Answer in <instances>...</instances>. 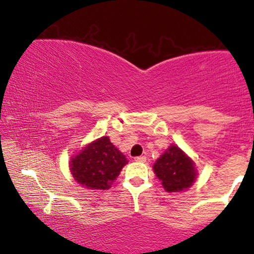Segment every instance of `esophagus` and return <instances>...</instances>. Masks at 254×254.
<instances>
[{"label": "esophagus", "mask_w": 254, "mask_h": 254, "mask_svg": "<svg viewBox=\"0 0 254 254\" xmlns=\"http://www.w3.org/2000/svg\"><path fill=\"white\" fill-rule=\"evenodd\" d=\"M145 160H147V158L143 157V156L135 157V158H134V161H136V162H145Z\"/></svg>", "instance_id": "esophagus-1"}]
</instances>
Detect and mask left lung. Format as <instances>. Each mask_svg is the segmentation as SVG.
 <instances>
[{"instance_id":"1","label":"left lung","mask_w":254,"mask_h":254,"mask_svg":"<svg viewBox=\"0 0 254 254\" xmlns=\"http://www.w3.org/2000/svg\"><path fill=\"white\" fill-rule=\"evenodd\" d=\"M153 171L168 192H182L195 183V162L176 144L163 152L153 163Z\"/></svg>"}]
</instances>
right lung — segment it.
Returning <instances> with one entry per match:
<instances>
[{"instance_id": "obj_1", "label": "right lung", "mask_w": 254, "mask_h": 254, "mask_svg": "<svg viewBox=\"0 0 254 254\" xmlns=\"http://www.w3.org/2000/svg\"><path fill=\"white\" fill-rule=\"evenodd\" d=\"M127 162L126 156L111 142L109 136H102L71 156L69 170L83 187L104 190L111 188Z\"/></svg>"}]
</instances>
